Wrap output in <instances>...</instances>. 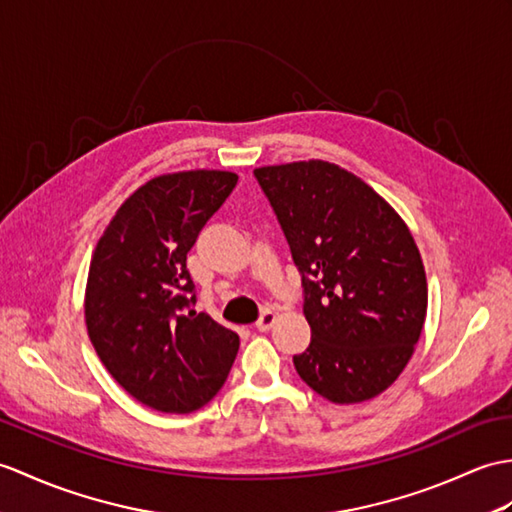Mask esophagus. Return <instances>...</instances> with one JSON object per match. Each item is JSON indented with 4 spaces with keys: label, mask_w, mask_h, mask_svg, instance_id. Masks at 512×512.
Returning a JSON list of instances; mask_svg holds the SVG:
<instances>
[{
    "label": "esophagus",
    "mask_w": 512,
    "mask_h": 512,
    "mask_svg": "<svg viewBox=\"0 0 512 512\" xmlns=\"http://www.w3.org/2000/svg\"><path fill=\"white\" fill-rule=\"evenodd\" d=\"M275 320H277V316H275V312H270V310H266L264 314L259 316V320L255 323V327L259 329V331H268L272 325H275Z\"/></svg>",
    "instance_id": "1"
}]
</instances>
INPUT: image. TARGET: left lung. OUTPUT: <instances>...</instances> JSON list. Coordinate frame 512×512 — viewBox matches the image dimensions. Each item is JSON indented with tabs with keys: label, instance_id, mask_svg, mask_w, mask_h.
<instances>
[{
	"label": "left lung",
	"instance_id": "left-lung-1",
	"mask_svg": "<svg viewBox=\"0 0 512 512\" xmlns=\"http://www.w3.org/2000/svg\"><path fill=\"white\" fill-rule=\"evenodd\" d=\"M288 240L312 342L294 368L320 397L360 403L406 368L427 312L425 270L397 211L327 161L253 172Z\"/></svg>",
	"mask_w": 512,
	"mask_h": 512
}]
</instances>
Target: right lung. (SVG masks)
Masks as SVG:
<instances>
[{"label":"right lung","mask_w":512,"mask_h":512,"mask_svg":"<svg viewBox=\"0 0 512 512\" xmlns=\"http://www.w3.org/2000/svg\"><path fill=\"white\" fill-rule=\"evenodd\" d=\"M237 176L194 170L152 178L117 209L91 259L85 316L95 353L148 408L187 414L224 386L240 336L196 312L187 253Z\"/></svg>","instance_id":"obj_1"}]
</instances>
